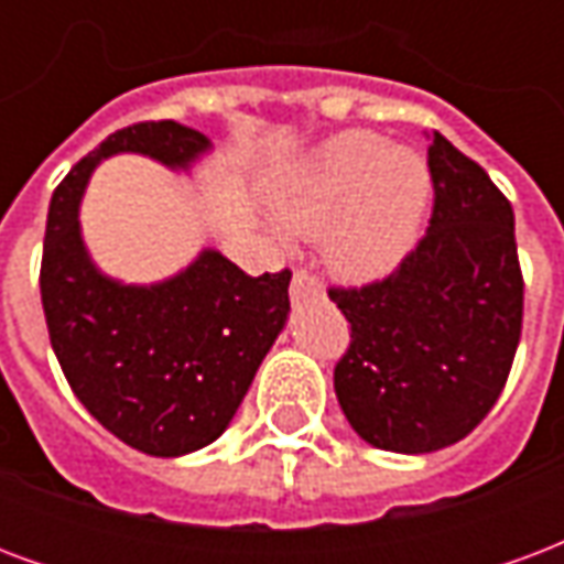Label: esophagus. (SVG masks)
Masks as SVG:
<instances>
[{"label": "esophagus", "instance_id": "esophagus-1", "mask_svg": "<svg viewBox=\"0 0 564 564\" xmlns=\"http://www.w3.org/2000/svg\"><path fill=\"white\" fill-rule=\"evenodd\" d=\"M290 295H293L295 302L305 299V295H323V283H319L311 271H295L293 283H290Z\"/></svg>", "mask_w": 564, "mask_h": 564}]
</instances>
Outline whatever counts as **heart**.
I'll use <instances>...</instances> for the list:
<instances>
[{
	"mask_svg": "<svg viewBox=\"0 0 564 564\" xmlns=\"http://www.w3.org/2000/svg\"><path fill=\"white\" fill-rule=\"evenodd\" d=\"M432 174L420 153L387 148L375 132L323 141L278 193V220L293 235H326V262L344 281L390 274L420 232Z\"/></svg>",
	"mask_w": 564,
	"mask_h": 564,
	"instance_id": "b5f03b06",
	"label": "heart"
}]
</instances>
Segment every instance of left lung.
I'll use <instances>...</instances> for the list:
<instances>
[{
  "label": "left lung",
  "mask_w": 564,
  "mask_h": 564,
  "mask_svg": "<svg viewBox=\"0 0 564 564\" xmlns=\"http://www.w3.org/2000/svg\"><path fill=\"white\" fill-rule=\"evenodd\" d=\"M435 208L383 281L332 286L350 323L335 366L347 423L371 447L432 453L480 423L508 383L522 332L513 208L441 132L429 144Z\"/></svg>",
  "instance_id": "left-lung-1"
}]
</instances>
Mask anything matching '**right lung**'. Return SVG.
I'll list each match as a JSON object with an SVG mask.
<instances>
[{"label":"right lung","mask_w":564,"mask_h":564,"mask_svg":"<svg viewBox=\"0 0 564 564\" xmlns=\"http://www.w3.org/2000/svg\"><path fill=\"white\" fill-rule=\"evenodd\" d=\"M210 150L174 120L135 123L87 153L54 189L42 253V305L68 387L99 423L148 456H184L226 432L257 368L286 326L290 271L250 278L220 250L150 286L96 269L78 208L93 169L144 153L169 169Z\"/></svg>","instance_id":"add662e5"}]
</instances>
